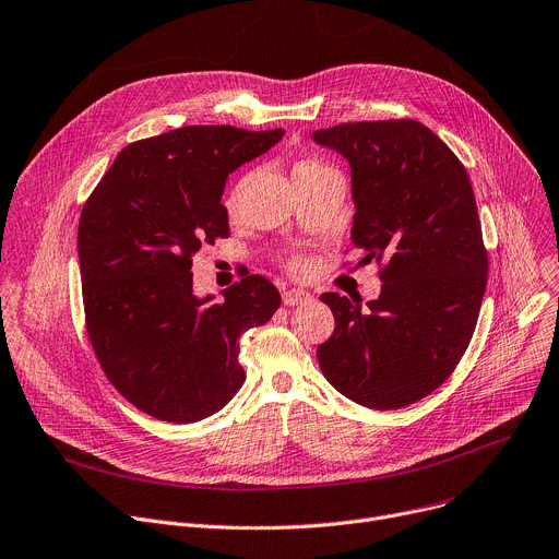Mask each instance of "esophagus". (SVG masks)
I'll return each mask as SVG.
<instances>
[{"instance_id": "1", "label": "esophagus", "mask_w": 559, "mask_h": 559, "mask_svg": "<svg viewBox=\"0 0 559 559\" xmlns=\"http://www.w3.org/2000/svg\"><path fill=\"white\" fill-rule=\"evenodd\" d=\"M312 294L306 289H283V302L285 306H302V302H310Z\"/></svg>"}]
</instances>
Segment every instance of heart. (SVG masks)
Segmentation results:
<instances>
[{
  "instance_id": "heart-1",
  "label": "heart",
  "mask_w": 559,
  "mask_h": 559,
  "mask_svg": "<svg viewBox=\"0 0 559 559\" xmlns=\"http://www.w3.org/2000/svg\"><path fill=\"white\" fill-rule=\"evenodd\" d=\"M317 169H328V167L319 165L317 160H300V163H296V165H294V176H296V174H306V171H317ZM236 202H238V189H234V191L229 193V198H227V210H229V212H234ZM289 267L298 272V270L306 267V263L296 259V261H292V263H289Z\"/></svg>"
}]
</instances>
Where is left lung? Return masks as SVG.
<instances>
[{"label": "left lung", "instance_id": "left-lung-1", "mask_svg": "<svg viewBox=\"0 0 559 559\" xmlns=\"http://www.w3.org/2000/svg\"><path fill=\"white\" fill-rule=\"evenodd\" d=\"M314 142L349 163L352 242L381 263V294L321 296L334 334L319 345L325 379L354 403L396 411L437 390L473 338L488 253L473 185L448 144L417 120L347 122Z\"/></svg>", "mask_w": 559, "mask_h": 559}]
</instances>
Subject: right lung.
<instances>
[{
	"instance_id": "right-lung-1",
	"label": "right lung",
	"mask_w": 559,
	"mask_h": 559,
	"mask_svg": "<svg viewBox=\"0 0 559 559\" xmlns=\"http://www.w3.org/2000/svg\"><path fill=\"white\" fill-rule=\"evenodd\" d=\"M283 129L182 127L124 146L86 200L78 253L86 332L116 390L169 424L207 419L245 381L240 334L272 319L278 289L247 274L193 294L191 259L229 236L225 180Z\"/></svg>"
}]
</instances>
